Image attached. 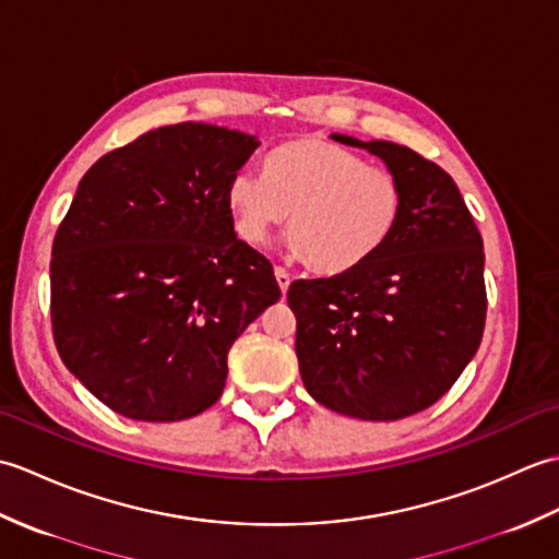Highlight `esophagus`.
Listing matches in <instances>:
<instances>
[{
    "mask_svg": "<svg viewBox=\"0 0 559 559\" xmlns=\"http://www.w3.org/2000/svg\"><path fill=\"white\" fill-rule=\"evenodd\" d=\"M273 273H276V281H278V286H281V293H288V288H290V273L283 269V266H276V269H273Z\"/></svg>",
    "mask_w": 559,
    "mask_h": 559,
    "instance_id": "esophagus-1",
    "label": "esophagus"
}]
</instances>
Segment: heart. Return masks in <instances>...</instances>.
<instances>
[{"label": "heart", "mask_w": 559, "mask_h": 559, "mask_svg": "<svg viewBox=\"0 0 559 559\" xmlns=\"http://www.w3.org/2000/svg\"><path fill=\"white\" fill-rule=\"evenodd\" d=\"M225 209L249 247H266L290 216L293 245L322 273H346L374 259L394 237L403 189L394 173L317 136L286 141L266 153L261 180L230 177Z\"/></svg>", "instance_id": "b5f03b06"}]
</instances>
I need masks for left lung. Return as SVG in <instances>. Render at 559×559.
<instances>
[{"instance_id":"obj_1","label":"left lung","mask_w":559,"mask_h":559,"mask_svg":"<svg viewBox=\"0 0 559 559\" xmlns=\"http://www.w3.org/2000/svg\"><path fill=\"white\" fill-rule=\"evenodd\" d=\"M396 175L394 237L360 269L288 288L310 396L348 418L401 420L444 396L485 326V254L456 182L408 146L331 134Z\"/></svg>"}]
</instances>
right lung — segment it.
<instances>
[{"instance_id": "1", "label": "right lung", "mask_w": 559, "mask_h": 559, "mask_svg": "<svg viewBox=\"0 0 559 559\" xmlns=\"http://www.w3.org/2000/svg\"><path fill=\"white\" fill-rule=\"evenodd\" d=\"M257 148L237 129L182 122L81 177L52 245V334L67 370L129 420L211 408L235 338L281 298L271 261L237 240L225 209Z\"/></svg>"}]
</instances>
